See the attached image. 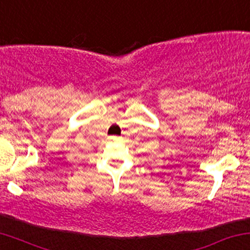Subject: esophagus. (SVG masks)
<instances>
[{
	"instance_id": "1",
	"label": "esophagus",
	"mask_w": 250,
	"mask_h": 250,
	"mask_svg": "<svg viewBox=\"0 0 250 250\" xmlns=\"http://www.w3.org/2000/svg\"><path fill=\"white\" fill-rule=\"evenodd\" d=\"M110 140H111V142H117L118 137H116V136H111V137H110Z\"/></svg>"
}]
</instances>
